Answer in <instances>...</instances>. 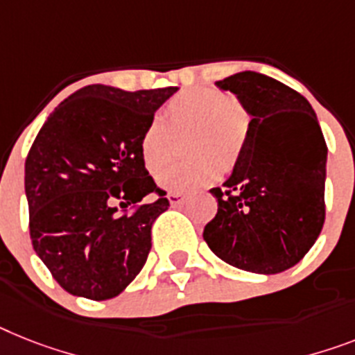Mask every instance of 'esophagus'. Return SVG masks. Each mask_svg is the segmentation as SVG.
Here are the masks:
<instances>
[{
	"label": "esophagus",
	"instance_id": "esophagus-1",
	"mask_svg": "<svg viewBox=\"0 0 355 355\" xmlns=\"http://www.w3.org/2000/svg\"><path fill=\"white\" fill-rule=\"evenodd\" d=\"M168 201H171L172 207H178V205H181L184 201V196L180 194V192H171L168 194Z\"/></svg>",
	"mask_w": 355,
	"mask_h": 355
}]
</instances>
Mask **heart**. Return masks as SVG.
I'll use <instances>...</instances> for the list:
<instances>
[{"label":"heart","instance_id":"heart-1","mask_svg":"<svg viewBox=\"0 0 355 355\" xmlns=\"http://www.w3.org/2000/svg\"><path fill=\"white\" fill-rule=\"evenodd\" d=\"M166 125L152 118L139 137V152L148 171L157 168L173 150V134L191 136L187 150L198 160L162 167L157 183L172 192H190L218 175L219 166L230 171L241 156L250 132V116L241 101L214 89L183 90L166 103Z\"/></svg>","mask_w":355,"mask_h":355}]
</instances>
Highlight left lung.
Returning <instances> with one entry per match:
<instances>
[{"mask_svg":"<svg viewBox=\"0 0 355 355\" xmlns=\"http://www.w3.org/2000/svg\"><path fill=\"white\" fill-rule=\"evenodd\" d=\"M252 116L247 145L203 239L228 265L277 274L312 248L324 223L327 143L314 108L294 89L257 72L218 81Z\"/></svg>","mask_w":355,"mask_h":355,"instance_id":"1","label":"left lung"}]
</instances>
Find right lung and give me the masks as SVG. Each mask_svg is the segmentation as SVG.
Segmentation results:
<instances>
[{"instance_id": "1", "label": "right lung", "mask_w": 355, "mask_h": 355, "mask_svg": "<svg viewBox=\"0 0 355 355\" xmlns=\"http://www.w3.org/2000/svg\"><path fill=\"white\" fill-rule=\"evenodd\" d=\"M175 90L89 85L37 132L25 161L32 247L69 294L116 297L146 263L152 223L171 205L146 172L139 137Z\"/></svg>"}]
</instances>
